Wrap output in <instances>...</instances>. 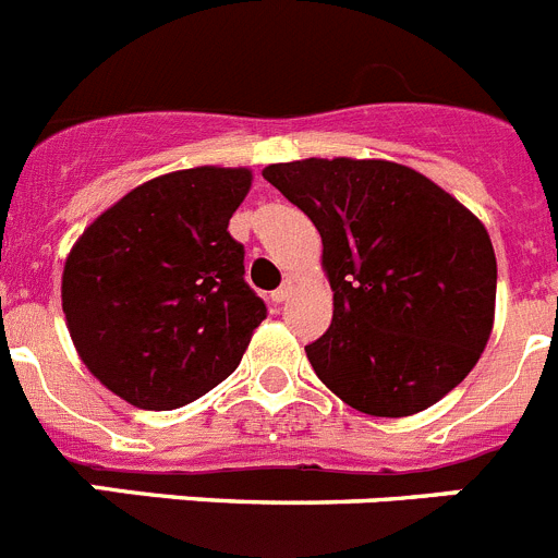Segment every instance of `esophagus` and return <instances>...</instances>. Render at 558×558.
<instances>
[{"label": "esophagus", "instance_id": "obj_1", "mask_svg": "<svg viewBox=\"0 0 558 558\" xmlns=\"http://www.w3.org/2000/svg\"><path fill=\"white\" fill-rule=\"evenodd\" d=\"M290 293H293V284H290V282H284L282 288H279V290H274V293H270V299H274L276 304H282V302H288V299H290Z\"/></svg>", "mask_w": 558, "mask_h": 558}]
</instances>
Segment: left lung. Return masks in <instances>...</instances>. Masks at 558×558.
I'll use <instances>...</instances> for the list:
<instances>
[{
  "label": "left lung",
  "instance_id": "8db88e82",
  "mask_svg": "<svg viewBox=\"0 0 558 558\" xmlns=\"http://www.w3.org/2000/svg\"><path fill=\"white\" fill-rule=\"evenodd\" d=\"M263 175L322 234L335 313L304 347L318 379L368 416L436 405L495 322L497 263L481 220L393 161L304 159Z\"/></svg>",
  "mask_w": 558,
  "mask_h": 558
}]
</instances>
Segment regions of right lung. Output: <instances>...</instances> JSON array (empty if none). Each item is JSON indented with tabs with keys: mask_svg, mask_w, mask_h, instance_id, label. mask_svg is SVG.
Here are the masks:
<instances>
[{
	"mask_svg": "<svg viewBox=\"0 0 558 558\" xmlns=\"http://www.w3.org/2000/svg\"><path fill=\"white\" fill-rule=\"evenodd\" d=\"M245 167L167 172L83 231L63 268V313L88 372L145 411H172L223 383L268 307L245 282L229 220Z\"/></svg>",
	"mask_w": 558,
	"mask_h": 558,
	"instance_id": "right-lung-1",
	"label": "right lung"
}]
</instances>
